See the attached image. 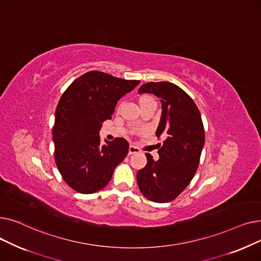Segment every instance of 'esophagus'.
Returning <instances> with one entry per match:
<instances>
[{
	"instance_id": "obj_1",
	"label": "esophagus",
	"mask_w": 261,
	"mask_h": 261,
	"mask_svg": "<svg viewBox=\"0 0 261 261\" xmlns=\"http://www.w3.org/2000/svg\"><path fill=\"white\" fill-rule=\"evenodd\" d=\"M141 150L136 147V146H134V145H130V147H129V154L131 155V154H134V153H138V152H140Z\"/></svg>"
}]
</instances>
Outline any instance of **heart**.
<instances>
[{
  "mask_svg": "<svg viewBox=\"0 0 261 261\" xmlns=\"http://www.w3.org/2000/svg\"><path fill=\"white\" fill-rule=\"evenodd\" d=\"M148 102H154L153 98L150 97V96H143V97L140 98V103L144 105V103H148Z\"/></svg>",
  "mask_w": 261,
  "mask_h": 261,
  "instance_id": "b5f03b06",
  "label": "heart"
}]
</instances>
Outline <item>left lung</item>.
Returning a JSON list of instances; mask_svg holds the SVG:
<instances>
[{
	"label": "left lung",
	"mask_w": 261,
	"mask_h": 261,
	"mask_svg": "<svg viewBox=\"0 0 261 261\" xmlns=\"http://www.w3.org/2000/svg\"><path fill=\"white\" fill-rule=\"evenodd\" d=\"M139 93L161 99L162 116L155 134L165 138L156 145L158 161L146 153L147 165L136 175L139 188L150 201L170 202L187 187L198 169L205 142L201 114L190 96L171 82H147Z\"/></svg>",
	"instance_id": "8db88e82"
}]
</instances>
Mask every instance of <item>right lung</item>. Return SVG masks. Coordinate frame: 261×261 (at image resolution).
<instances>
[{
	"label": "right lung",
	"instance_id": "obj_1",
	"mask_svg": "<svg viewBox=\"0 0 261 261\" xmlns=\"http://www.w3.org/2000/svg\"><path fill=\"white\" fill-rule=\"evenodd\" d=\"M140 80H126L91 71L74 80L55 113V162L65 183L80 194H94L111 180L129 151L122 138L100 143L101 123L110 119L123 95Z\"/></svg>",
	"mask_w": 261,
	"mask_h": 261
}]
</instances>
